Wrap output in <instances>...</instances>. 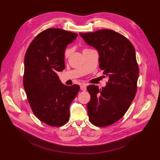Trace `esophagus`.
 I'll return each mask as SVG.
<instances>
[{
	"label": "esophagus",
	"mask_w": 160,
	"mask_h": 160,
	"mask_svg": "<svg viewBox=\"0 0 160 160\" xmlns=\"http://www.w3.org/2000/svg\"><path fill=\"white\" fill-rule=\"evenodd\" d=\"M80 89L82 91H85L87 89V84H80Z\"/></svg>",
	"instance_id": "34e87169"
}]
</instances>
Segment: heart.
<instances>
[{"label": "heart", "mask_w": 160, "mask_h": 160, "mask_svg": "<svg viewBox=\"0 0 160 160\" xmlns=\"http://www.w3.org/2000/svg\"><path fill=\"white\" fill-rule=\"evenodd\" d=\"M86 49H84L83 51H84V50H86ZM69 53H70V50H69V49H67L65 50V52H64V57L67 58V57L69 56Z\"/></svg>", "instance_id": "heart-1"}]
</instances>
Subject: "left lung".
Instances as JSON below:
<instances>
[{
	"label": "left lung",
	"instance_id": "8db88e82",
	"mask_svg": "<svg viewBox=\"0 0 160 160\" xmlns=\"http://www.w3.org/2000/svg\"><path fill=\"white\" fill-rule=\"evenodd\" d=\"M80 35L97 49L100 68L108 77L102 89L96 85L87 88L91 96L87 104L90 122L97 127H107L123 117L135 96L139 76L135 50L126 37L111 29Z\"/></svg>",
	"mask_w": 160,
	"mask_h": 160
}]
</instances>
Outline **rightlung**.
<instances>
[{
    "mask_svg": "<svg viewBox=\"0 0 160 160\" xmlns=\"http://www.w3.org/2000/svg\"><path fill=\"white\" fill-rule=\"evenodd\" d=\"M77 33L59 28L40 32L32 40L25 56L23 86L33 113L52 127H61L69 120V107L80 86L64 85L58 71L65 68L64 51Z\"/></svg>",
    "mask_w": 160,
    "mask_h": 160,
    "instance_id": "obj_1",
    "label": "right lung"
}]
</instances>
